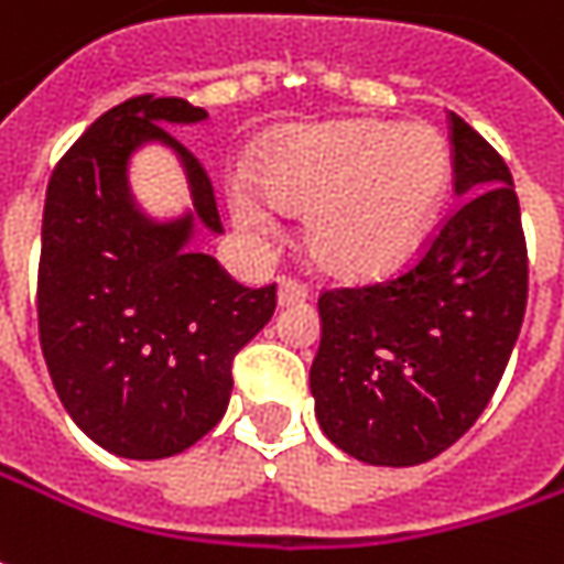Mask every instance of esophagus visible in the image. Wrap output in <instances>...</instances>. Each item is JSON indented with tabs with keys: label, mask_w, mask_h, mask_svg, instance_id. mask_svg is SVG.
I'll list each match as a JSON object with an SVG mask.
<instances>
[{
	"label": "esophagus",
	"mask_w": 564,
	"mask_h": 564,
	"mask_svg": "<svg viewBox=\"0 0 564 564\" xmlns=\"http://www.w3.org/2000/svg\"><path fill=\"white\" fill-rule=\"evenodd\" d=\"M306 283L293 281V278H281V283H278V303H281V306H300V303H306Z\"/></svg>",
	"instance_id": "1"
}]
</instances>
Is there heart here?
I'll return each mask as SVG.
<instances>
[{
    "label": "heart",
    "mask_w": 564,
    "mask_h": 564,
    "mask_svg": "<svg viewBox=\"0 0 564 564\" xmlns=\"http://www.w3.org/2000/svg\"><path fill=\"white\" fill-rule=\"evenodd\" d=\"M274 208L306 210L308 258L334 281H379L423 246L452 185V144L423 122L340 119L281 138L252 173ZM236 220L268 234L256 195L234 202Z\"/></svg>",
    "instance_id": "1"
}]
</instances>
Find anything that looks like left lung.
<instances>
[{
    "mask_svg": "<svg viewBox=\"0 0 564 564\" xmlns=\"http://www.w3.org/2000/svg\"><path fill=\"white\" fill-rule=\"evenodd\" d=\"M460 202L401 274L318 296L315 416L340 452L413 467L452 448L502 381L527 308V239L502 154L448 112Z\"/></svg>",
    "mask_w": 564,
    "mask_h": 564,
    "instance_id": "obj_1",
    "label": "left lung"
}]
</instances>
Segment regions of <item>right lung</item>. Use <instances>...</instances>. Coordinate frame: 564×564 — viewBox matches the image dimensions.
Returning <instances> with one entry per match:
<instances>
[{
    "mask_svg": "<svg viewBox=\"0 0 564 564\" xmlns=\"http://www.w3.org/2000/svg\"><path fill=\"white\" fill-rule=\"evenodd\" d=\"M205 116L183 97H132L62 154L46 188L40 347L62 406L119 457H173L205 438L230 404L236 354L278 306V283L249 290L185 252L192 217L154 227L126 195V160L160 138L183 154L198 220L220 234L208 170L163 129Z\"/></svg>",
    "mask_w": 564,
    "mask_h": 564,
    "instance_id": "right-lung-1",
    "label": "right lung"
}]
</instances>
